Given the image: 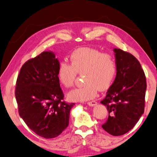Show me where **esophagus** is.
Wrapping results in <instances>:
<instances>
[{"label": "esophagus", "instance_id": "obj_1", "mask_svg": "<svg viewBox=\"0 0 157 157\" xmlns=\"http://www.w3.org/2000/svg\"><path fill=\"white\" fill-rule=\"evenodd\" d=\"M97 104H98V102H97L96 101H95V100L90 101V102H87V105H89V106H91V107H93V106L96 105Z\"/></svg>", "mask_w": 157, "mask_h": 157}]
</instances>
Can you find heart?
<instances>
[{"mask_svg": "<svg viewBox=\"0 0 157 157\" xmlns=\"http://www.w3.org/2000/svg\"><path fill=\"white\" fill-rule=\"evenodd\" d=\"M117 71L118 65L113 55L93 48H80L71 54L70 64L59 63L57 75L63 86L71 88L75 84L77 75H84V86L68 95L69 100L84 102L96 96L98 89L105 91L109 88Z\"/></svg>", "mask_w": 157, "mask_h": 157, "instance_id": "b5f03b06", "label": "heart"}]
</instances>
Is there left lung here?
<instances>
[{"mask_svg": "<svg viewBox=\"0 0 157 157\" xmlns=\"http://www.w3.org/2000/svg\"><path fill=\"white\" fill-rule=\"evenodd\" d=\"M118 71L115 80L101 103L109 116L102 127L121 136L134 127L144 112L146 78L140 62L131 53L115 48Z\"/></svg>", "mask_w": 157, "mask_h": 157, "instance_id": "8db88e82", "label": "left lung"}]
</instances>
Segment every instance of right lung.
<instances>
[{
  "instance_id": "1",
  "label": "right lung",
  "mask_w": 157,
  "mask_h": 157,
  "mask_svg": "<svg viewBox=\"0 0 157 157\" xmlns=\"http://www.w3.org/2000/svg\"><path fill=\"white\" fill-rule=\"evenodd\" d=\"M59 65L54 53L41 52L25 62L16 83L19 116L32 131L44 139L62 134L75 105L63 100L57 75Z\"/></svg>"
}]
</instances>
